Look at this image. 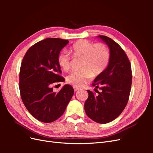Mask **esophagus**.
<instances>
[{
  "label": "esophagus",
  "instance_id": "obj_1",
  "mask_svg": "<svg viewBox=\"0 0 153 153\" xmlns=\"http://www.w3.org/2000/svg\"><path fill=\"white\" fill-rule=\"evenodd\" d=\"M73 89H74V91H77L80 90V89H79V88L76 87H75V86L73 87Z\"/></svg>",
  "mask_w": 153,
  "mask_h": 153
}]
</instances>
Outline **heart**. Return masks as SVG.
Masks as SVG:
<instances>
[{"mask_svg": "<svg viewBox=\"0 0 153 153\" xmlns=\"http://www.w3.org/2000/svg\"><path fill=\"white\" fill-rule=\"evenodd\" d=\"M70 52L75 60H81L80 71H74L66 77L68 84L80 87L91 81L92 76H98L107 68L110 53L105 43H94L91 41L81 39L74 43ZM59 66L67 71L71 68V59L66 52L60 53L57 57Z\"/></svg>", "mask_w": 153, "mask_h": 153, "instance_id": "heart-1", "label": "heart"}]
</instances>
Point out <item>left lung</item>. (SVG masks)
<instances>
[{
  "mask_svg": "<svg viewBox=\"0 0 153 153\" xmlns=\"http://www.w3.org/2000/svg\"><path fill=\"white\" fill-rule=\"evenodd\" d=\"M98 38L109 47L110 59L107 68L92 83L98 94L96 96L87 90L89 96L84 108L92 121L106 124L116 119L126 107L130 94L132 73L130 62L123 48L107 36H98ZM98 88L102 90L101 93L97 90Z\"/></svg>",
  "mask_w": 153,
  "mask_h": 153,
  "instance_id": "obj_1",
  "label": "left lung"
}]
</instances>
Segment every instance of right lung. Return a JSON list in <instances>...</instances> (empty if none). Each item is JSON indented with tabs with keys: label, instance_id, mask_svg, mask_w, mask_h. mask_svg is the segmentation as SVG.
Returning a JSON list of instances; mask_svg holds the SVG:
<instances>
[{
	"label": "right lung",
	"instance_id": "right-lung-1",
	"mask_svg": "<svg viewBox=\"0 0 153 153\" xmlns=\"http://www.w3.org/2000/svg\"><path fill=\"white\" fill-rule=\"evenodd\" d=\"M68 40L49 38L36 43L27 51L22 62L19 88L22 100L30 114L38 121L48 123L64 114L74 94L66 84L54 92L55 83L64 82L57 57Z\"/></svg>",
	"mask_w": 153,
	"mask_h": 153
}]
</instances>
